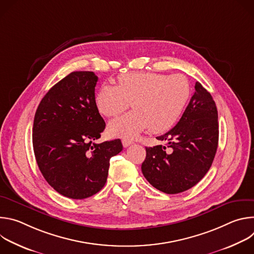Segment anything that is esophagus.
Here are the masks:
<instances>
[{
    "label": "esophagus",
    "instance_id": "esophagus-1",
    "mask_svg": "<svg viewBox=\"0 0 254 254\" xmlns=\"http://www.w3.org/2000/svg\"><path fill=\"white\" fill-rule=\"evenodd\" d=\"M132 143H133V141L130 140V139H127V138H124V139H123V146H124L125 148L129 147L130 144H132Z\"/></svg>",
    "mask_w": 254,
    "mask_h": 254
}]
</instances>
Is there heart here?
<instances>
[{
    "label": "heart",
    "instance_id": "b5f03b06",
    "mask_svg": "<svg viewBox=\"0 0 254 254\" xmlns=\"http://www.w3.org/2000/svg\"><path fill=\"white\" fill-rule=\"evenodd\" d=\"M190 92L189 81L182 74L129 72L118 77V87L101 86L94 100L106 118L121 115L132 101L134 111L111 122L107 131L113 136L134 137L149 127L157 133L171 128L182 115Z\"/></svg>",
    "mask_w": 254,
    "mask_h": 254
}]
</instances>
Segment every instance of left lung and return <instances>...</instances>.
<instances>
[{"label":"left lung","instance_id":"8db88e82","mask_svg":"<svg viewBox=\"0 0 254 254\" xmlns=\"http://www.w3.org/2000/svg\"><path fill=\"white\" fill-rule=\"evenodd\" d=\"M218 113L211 94L200 82L178 124L157 136L167 140L146 148L141 172L148 182L166 194H178L195 186L209 171L218 147Z\"/></svg>","mask_w":254,"mask_h":254}]
</instances>
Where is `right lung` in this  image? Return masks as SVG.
Wrapping results in <instances>:
<instances>
[{
    "label": "right lung",
    "instance_id": "obj_1",
    "mask_svg": "<svg viewBox=\"0 0 254 254\" xmlns=\"http://www.w3.org/2000/svg\"><path fill=\"white\" fill-rule=\"evenodd\" d=\"M98 77L74 71L42 98L33 124V149L48 184L71 199H85L106 183L110 160L123 151L120 138L101 143L105 123L95 105Z\"/></svg>",
    "mask_w": 254,
    "mask_h": 254
}]
</instances>
